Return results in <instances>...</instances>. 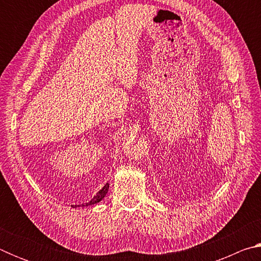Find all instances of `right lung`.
<instances>
[{
	"label": "right lung",
	"instance_id": "1",
	"mask_svg": "<svg viewBox=\"0 0 261 261\" xmlns=\"http://www.w3.org/2000/svg\"><path fill=\"white\" fill-rule=\"evenodd\" d=\"M108 189H109V184L106 183L105 187L100 190V191L95 194V196L93 197V199H92L91 201L86 202V204H84L83 206H90V205H94L96 204V202H99L103 199V198L106 197V194H107L108 192ZM72 207H77V205H72Z\"/></svg>",
	"mask_w": 261,
	"mask_h": 261
}]
</instances>
